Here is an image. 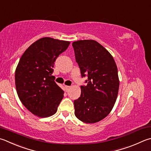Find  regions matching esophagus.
I'll return each instance as SVG.
<instances>
[{
  "mask_svg": "<svg viewBox=\"0 0 151 151\" xmlns=\"http://www.w3.org/2000/svg\"><path fill=\"white\" fill-rule=\"evenodd\" d=\"M71 88L70 86H68V85H65V89H66V91H68L70 90V89Z\"/></svg>",
  "mask_w": 151,
  "mask_h": 151,
  "instance_id": "34e87169",
  "label": "esophagus"
}]
</instances>
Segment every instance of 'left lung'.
Here are the masks:
<instances>
[{
    "instance_id": "obj_1",
    "label": "left lung",
    "mask_w": 151,
    "mask_h": 151,
    "mask_svg": "<svg viewBox=\"0 0 151 151\" xmlns=\"http://www.w3.org/2000/svg\"><path fill=\"white\" fill-rule=\"evenodd\" d=\"M72 46L82 78L87 76L80 97L73 102L75 115L85 123H96L109 114L117 99V66L110 53L96 41H75Z\"/></svg>"
}]
</instances>
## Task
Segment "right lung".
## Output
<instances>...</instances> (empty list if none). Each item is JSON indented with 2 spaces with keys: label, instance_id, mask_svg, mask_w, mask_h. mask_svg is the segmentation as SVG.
Masks as SVG:
<instances>
[{
  "label": "right lung",
  "instance_id": "add662e5",
  "mask_svg": "<svg viewBox=\"0 0 151 151\" xmlns=\"http://www.w3.org/2000/svg\"><path fill=\"white\" fill-rule=\"evenodd\" d=\"M70 42L43 37L33 42L23 54L15 72L19 100L26 109L40 118L56 112L64 91L52 76L56 59Z\"/></svg>",
  "mask_w": 151,
  "mask_h": 151
}]
</instances>
